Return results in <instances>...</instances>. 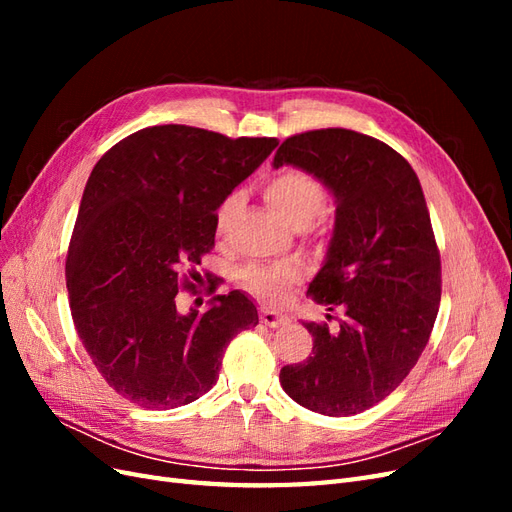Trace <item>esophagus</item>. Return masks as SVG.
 Listing matches in <instances>:
<instances>
[{"instance_id": "1", "label": "esophagus", "mask_w": 512, "mask_h": 512, "mask_svg": "<svg viewBox=\"0 0 512 512\" xmlns=\"http://www.w3.org/2000/svg\"><path fill=\"white\" fill-rule=\"evenodd\" d=\"M260 322L267 324V327H271V329H275V327H282V324L286 322V318L282 314L273 312V309L265 307V309H260Z\"/></svg>"}]
</instances>
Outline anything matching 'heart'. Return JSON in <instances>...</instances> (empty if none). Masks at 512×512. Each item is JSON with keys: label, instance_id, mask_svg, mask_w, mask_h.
<instances>
[{"label": "heart", "instance_id": "b5f03b06", "mask_svg": "<svg viewBox=\"0 0 512 512\" xmlns=\"http://www.w3.org/2000/svg\"><path fill=\"white\" fill-rule=\"evenodd\" d=\"M265 196L269 205L282 215V220L292 228L299 224H309L324 207V190L316 177L305 170L286 168L282 173L273 175L265 185ZM239 194H230L224 198L218 213H215V228L222 232L232 213L239 207ZM299 269L294 265H252L243 271V284L260 294L262 299L277 301L282 288L299 282Z\"/></svg>", "mask_w": 512, "mask_h": 512}]
</instances>
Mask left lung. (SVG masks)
I'll list each match as a JSON object with an SVG mask.
<instances>
[{
    "instance_id": "1",
    "label": "left lung",
    "mask_w": 512,
    "mask_h": 512,
    "mask_svg": "<svg viewBox=\"0 0 512 512\" xmlns=\"http://www.w3.org/2000/svg\"><path fill=\"white\" fill-rule=\"evenodd\" d=\"M284 164L335 196L333 237L307 294L344 316L335 329L305 322L312 356L282 367L280 382L307 410L352 416L389 397L429 342L442 269L427 203L408 160L354 130L290 136L273 158Z\"/></svg>"
}]
</instances>
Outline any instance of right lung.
Wrapping results in <instances>:
<instances>
[{
    "mask_svg": "<svg viewBox=\"0 0 512 512\" xmlns=\"http://www.w3.org/2000/svg\"><path fill=\"white\" fill-rule=\"evenodd\" d=\"M277 143L170 123L126 136L91 170L66 258L68 299L91 361L132 404L170 410L203 397L230 339L258 324L241 290L181 314L179 288L192 282L179 271L200 265L215 211Z\"/></svg>",
    "mask_w": 512,
    "mask_h": 512,
    "instance_id": "1",
    "label": "right lung"
}]
</instances>
